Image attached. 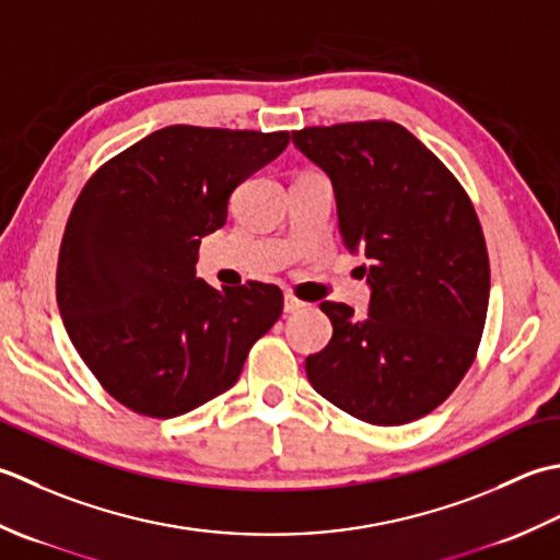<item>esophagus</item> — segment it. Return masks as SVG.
<instances>
[{
  "label": "esophagus",
  "mask_w": 560,
  "mask_h": 560,
  "mask_svg": "<svg viewBox=\"0 0 560 560\" xmlns=\"http://www.w3.org/2000/svg\"><path fill=\"white\" fill-rule=\"evenodd\" d=\"M304 310H306V304L302 300H296L294 294H284V314H296Z\"/></svg>",
  "instance_id": "1"
}]
</instances>
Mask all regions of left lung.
<instances>
[{
  "instance_id": "obj_1",
  "label": "left lung",
  "mask_w": 560,
  "mask_h": 560,
  "mask_svg": "<svg viewBox=\"0 0 560 560\" xmlns=\"http://www.w3.org/2000/svg\"><path fill=\"white\" fill-rule=\"evenodd\" d=\"M292 142L334 184L343 246L370 260L372 288L368 316L322 302L334 336L306 376L364 423L423 418L469 372L486 326L490 264L471 198L392 120L304 128Z\"/></svg>"
}]
</instances>
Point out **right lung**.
I'll return each mask as SVG.
<instances>
[{"label": "right lung", "mask_w": 560, "mask_h": 560, "mask_svg": "<svg viewBox=\"0 0 560 560\" xmlns=\"http://www.w3.org/2000/svg\"><path fill=\"white\" fill-rule=\"evenodd\" d=\"M288 142L284 130L168 125L108 159L79 192L57 306L86 368L125 408L176 418L212 401L280 318L276 284L214 290L196 264L234 188Z\"/></svg>", "instance_id": "1"}]
</instances>
